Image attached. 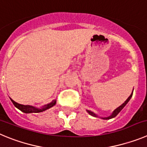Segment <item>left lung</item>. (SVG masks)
I'll return each mask as SVG.
<instances>
[{
	"instance_id": "left-lung-1",
	"label": "left lung",
	"mask_w": 147,
	"mask_h": 147,
	"mask_svg": "<svg viewBox=\"0 0 147 147\" xmlns=\"http://www.w3.org/2000/svg\"><path fill=\"white\" fill-rule=\"evenodd\" d=\"M132 96H133V93H132L131 94H130V96H129V97H128V98L127 99L126 101H125V102L123 103L122 105H120V106L119 107V108H116V110H115L113 112V113H112V114L111 115V116H108V117H105V118H102V119H112V118H113V117H115V116H117V115H118V113H119V112L121 111V110L123 109V108H124V107H125V105H127V103L128 102H129V100H130V98H131V97H132ZM87 112H88V113H89L90 115H92V116H96V114H94V113L93 112L90 111H88V110H87Z\"/></svg>"
}]
</instances>
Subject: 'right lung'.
I'll use <instances>...</instances> for the list:
<instances>
[{"label":"right lung","mask_w":147,"mask_h":147,"mask_svg":"<svg viewBox=\"0 0 147 147\" xmlns=\"http://www.w3.org/2000/svg\"><path fill=\"white\" fill-rule=\"evenodd\" d=\"M11 100L16 108H18V109L20 110L21 111L23 112V113H39V112L44 111H45V110L49 109L50 108H51V107H53V105H55V103H56V100H53V102H51V103H49V104H47V105H45V106L42 107V108H35V107L31 106V105H21V104H19V103L14 102V100H11Z\"/></svg>","instance_id":"obj_1"}]
</instances>
